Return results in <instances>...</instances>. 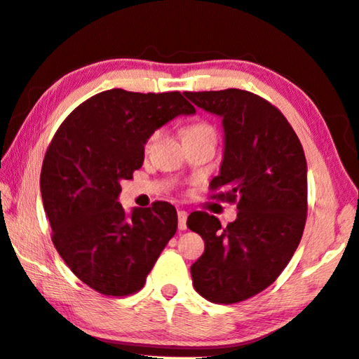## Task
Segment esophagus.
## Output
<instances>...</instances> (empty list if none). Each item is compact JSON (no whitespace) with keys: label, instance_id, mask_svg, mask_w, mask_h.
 <instances>
[{"label":"esophagus","instance_id":"esophagus-1","mask_svg":"<svg viewBox=\"0 0 359 359\" xmlns=\"http://www.w3.org/2000/svg\"><path fill=\"white\" fill-rule=\"evenodd\" d=\"M177 218H179V229H187V218H188V212H185V210H179V212H177Z\"/></svg>","mask_w":359,"mask_h":359}]
</instances>
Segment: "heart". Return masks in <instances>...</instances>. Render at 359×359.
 <instances>
[{
  "mask_svg": "<svg viewBox=\"0 0 359 359\" xmlns=\"http://www.w3.org/2000/svg\"><path fill=\"white\" fill-rule=\"evenodd\" d=\"M198 135H214V130L205 123H194L184 131V137L187 136H198Z\"/></svg>",
  "mask_w": 359,
  "mask_h": 359,
  "instance_id": "heart-1",
  "label": "heart"
}]
</instances>
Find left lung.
<instances>
[{
    "label": "left lung",
    "mask_w": 359,
    "mask_h": 359,
    "mask_svg": "<svg viewBox=\"0 0 359 359\" xmlns=\"http://www.w3.org/2000/svg\"><path fill=\"white\" fill-rule=\"evenodd\" d=\"M203 111L222 118L224 149L215 198L238 201V218L222 226L193 212L187 226L204 239L191 266L193 287L210 302L234 304L269 287L299 245L307 217V163L283 114L245 90L187 92Z\"/></svg>",
    "instance_id": "8db88e82"
}]
</instances>
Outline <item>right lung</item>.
I'll list each match as a JSON object with an SVG mask.
<instances>
[{"mask_svg": "<svg viewBox=\"0 0 359 359\" xmlns=\"http://www.w3.org/2000/svg\"><path fill=\"white\" fill-rule=\"evenodd\" d=\"M196 112L179 92H101L72 111L41 169V194L57 252L77 278L101 294L141 290L177 231L174 205L156 201L128 215L120 182L142 166L144 145L179 115Z\"/></svg>", "mask_w": 359, "mask_h": 359, "instance_id": "obj_1", "label": "right lung"}]
</instances>
